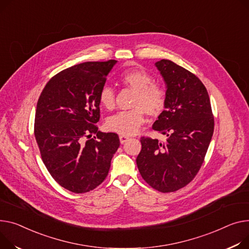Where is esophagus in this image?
<instances>
[{
  "label": "esophagus",
  "mask_w": 249,
  "mask_h": 249,
  "mask_svg": "<svg viewBox=\"0 0 249 249\" xmlns=\"http://www.w3.org/2000/svg\"><path fill=\"white\" fill-rule=\"evenodd\" d=\"M119 139H120V143L121 144H124L125 142H127L129 140V137L126 136V135H120L119 136Z\"/></svg>",
  "instance_id": "obj_1"
}]
</instances>
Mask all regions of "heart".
<instances>
[{"label": "heart", "instance_id": "1", "mask_svg": "<svg viewBox=\"0 0 249 249\" xmlns=\"http://www.w3.org/2000/svg\"><path fill=\"white\" fill-rule=\"evenodd\" d=\"M120 81L124 85L135 90L132 102V107L134 108L111 116L106 121V126L116 133L133 135L144 124L146 113L155 117L164 110L166 94L160 85L152 83L150 75L140 68L124 71L120 76ZM99 102L108 110L114 109L115 92L111 86L105 85L102 87L99 93Z\"/></svg>", "mask_w": 249, "mask_h": 249}]
</instances>
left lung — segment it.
<instances>
[{
    "label": "left lung",
    "mask_w": 249,
    "mask_h": 249,
    "mask_svg": "<svg viewBox=\"0 0 249 249\" xmlns=\"http://www.w3.org/2000/svg\"><path fill=\"white\" fill-rule=\"evenodd\" d=\"M155 67L166 85V103L152 128L167 139L142 137L136 163L147 183L165 193L184 187L199 171L214 118L207 90L194 74L165 59Z\"/></svg>",
    "instance_id": "1"
}]
</instances>
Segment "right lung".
<instances>
[{"instance_id": "add662e5", "label": "right lung", "mask_w": 249, "mask_h": 249, "mask_svg": "<svg viewBox=\"0 0 249 249\" xmlns=\"http://www.w3.org/2000/svg\"><path fill=\"white\" fill-rule=\"evenodd\" d=\"M116 63L85 62L65 69L47 83L38 100L34 130L42 160L71 192L100 185L120 145L117 134L103 133L96 125L99 93Z\"/></svg>"}]
</instances>
